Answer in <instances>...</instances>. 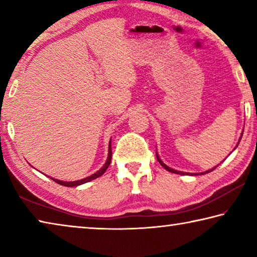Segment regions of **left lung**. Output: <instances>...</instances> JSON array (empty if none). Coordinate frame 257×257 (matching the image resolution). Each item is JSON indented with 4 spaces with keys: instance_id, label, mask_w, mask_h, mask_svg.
<instances>
[{
    "instance_id": "obj_1",
    "label": "left lung",
    "mask_w": 257,
    "mask_h": 257,
    "mask_svg": "<svg viewBox=\"0 0 257 257\" xmlns=\"http://www.w3.org/2000/svg\"><path fill=\"white\" fill-rule=\"evenodd\" d=\"M241 136H242V134H241ZM240 139H241V137H240ZM237 147V146H236ZM236 147H234V149H236ZM156 159H158V161L160 162V164L162 165V167L165 169V170H168V171H170V172H172V173H178V175H185L184 172H181V171H177V170H175V169H171L170 167H168L167 164H164L162 161L160 160V158H159V155H158V153H156ZM215 168H213V169H211V170H207V171H205V172H201V173H187V175H190V176H198V175H205V173H208V172H211V171H213L214 170Z\"/></svg>"
}]
</instances>
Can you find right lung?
<instances>
[{
  "instance_id": "right-lung-1",
  "label": "right lung",
  "mask_w": 257,
  "mask_h": 257,
  "mask_svg": "<svg viewBox=\"0 0 257 257\" xmlns=\"http://www.w3.org/2000/svg\"><path fill=\"white\" fill-rule=\"evenodd\" d=\"M111 159H112V150H111V141H110V144H108V154H107L106 162H105V164H104L101 169H99V170H98L97 172H95V173H93L92 176L86 177V178H84V179L77 180V181H61V180H58V179H54V178H52V180L55 181L56 184L62 185V186H66V187H77V186H79V185L86 184V182H88V181H90V180H94V179H96V178L101 177V176L103 175V173L106 171V169L108 168V165H110Z\"/></svg>"
}]
</instances>
